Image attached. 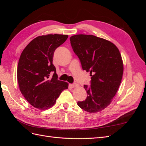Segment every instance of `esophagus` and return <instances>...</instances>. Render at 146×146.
<instances>
[{"instance_id":"esophagus-1","label":"esophagus","mask_w":146,"mask_h":146,"mask_svg":"<svg viewBox=\"0 0 146 146\" xmlns=\"http://www.w3.org/2000/svg\"><path fill=\"white\" fill-rule=\"evenodd\" d=\"M70 87H72V88H75V87L78 86V85L77 83H72V84H70Z\"/></svg>"}]
</instances>
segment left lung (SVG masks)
I'll use <instances>...</instances> for the list:
<instances>
[{
  "mask_svg": "<svg viewBox=\"0 0 146 146\" xmlns=\"http://www.w3.org/2000/svg\"><path fill=\"white\" fill-rule=\"evenodd\" d=\"M70 41L83 70L90 72L91 77V85H84L87 98L77 105L87 112H99L111 104L121 84V55L113 43L94 35H74Z\"/></svg>",
  "mask_w": 146,
  "mask_h": 146,
  "instance_id": "left-lung-1",
  "label": "left lung"
}]
</instances>
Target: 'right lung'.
I'll list each match as a JSON object with an SVG mask.
<instances>
[{"mask_svg":"<svg viewBox=\"0 0 146 146\" xmlns=\"http://www.w3.org/2000/svg\"><path fill=\"white\" fill-rule=\"evenodd\" d=\"M68 38L67 35H47L33 39L21 53L17 70L19 89L33 107L44 110L51 108L67 82L58 80L53 56L57 47Z\"/></svg>","mask_w":146,"mask_h":146,"instance_id":"add662e5","label":"right lung"}]
</instances>
